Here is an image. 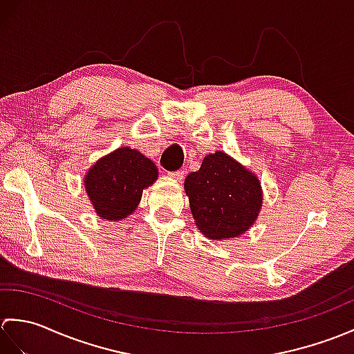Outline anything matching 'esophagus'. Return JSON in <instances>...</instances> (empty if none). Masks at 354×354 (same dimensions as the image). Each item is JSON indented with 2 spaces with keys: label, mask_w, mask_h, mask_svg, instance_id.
I'll return each instance as SVG.
<instances>
[{
  "label": "esophagus",
  "mask_w": 354,
  "mask_h": 354,
  "mask_svg": "<svg viewBox=\"0 0 354 354\" xmlns=\"http://www.w3.org/2000/svg\"><path fill=\"white\" fill-rule=\"evenodd\" d=\"M185 175V170H176V171H169V176L175 179H183Z\"/></svg>",
  "instance_id": "34e87169"
}]
</instances>
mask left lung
<instances>
[{
  "label": "left lung",
  "mask_w": 354,
  "mask_h": 354,
  "mask_svg": "<svg viewBox=\"0 0 354 354\" xmlns=\"http://www.w3.org/2000/svg\"><path fill=\"white\" fill-rule=\"evenodd\" d=\"M184 187L194 221L208 239L237 237L259 216L263 198L257 176L223 152L207 155Z\"/></svg>",
  "instance_id": "obj_1"
}]
</instances>
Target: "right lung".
<instances>
[{"mask_svg": "<svg viewBox=\"0 0 354 354\" xmlns=\"http://www.w3.org/2000/svg\"><path fill=\"white\" fill-rule=\"evenodd\" d=\"M158 178L156 165L129 147L117 149L97 161L85 176V189L97 214L108 221L129 216L142 190Z\"/></svg>", "mask_w": 354, "mask_h": 354, "instance_id": "right-lung-1", "label": "right lung"}]
</instances>
